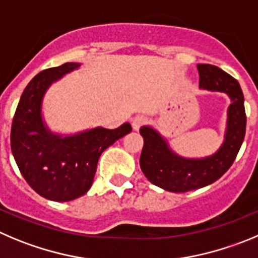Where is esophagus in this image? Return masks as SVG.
<instances>
[{"instance_id": "1", "label": "esophagus", "mask_w": 258, "mask_h": 258, "mask_svg": "<svg viewBox=\"0 0 258 258\" xmlns=\"http://www.w3.org/2000/svg\"><path fill=\"white\" fill-rule=\"evenodd\" d=\"M146 121H148V118H146L145 115H141V114L136 115V117L132 119V127H134L135 130H139L143 124L146 123Z\"/></svg>"}]
</instances>
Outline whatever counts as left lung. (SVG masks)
Returning <instances> with one entry per match:
<instances>
[{
	"instance_id": "1",
	"label": "left lung",
	"mask_w": 258,
	"mask_h": 258,
	"mask_svg": "<svg viewBox=\"0 0 258 258\" xmlns=\"http://www.w3.org/2000/svg\"><path fill=\"white\" fill-rule=\"evenodd\" d=\"M200 88L228 94L232 104L228 108L225 140L214 155L187 159L173 153L160 134L149 126L140 128L144 148L140 167L151 183L165 191L187 192L209 186L218 180L234 163L245 135L244 98L239 84L230 75L209 63L197 64Z\"/></svg>"
}]
</instances>
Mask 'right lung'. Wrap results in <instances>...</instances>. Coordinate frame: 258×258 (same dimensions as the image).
Here are the masks:
<instances>
[{
  "instance_id": "add662e5",
  "label": "right lung",
  "mask_w": 258,
  "mask_h": 258,
  "mask_svg": "<svg viewBox=\"0 0 258 258\" xmlns=\"http://www.w3.org/2000/svg\"><path fill=\"white\" fill-rule=\"evenodd\" d=\"M80 66L67 62L43 70L24 90L11 126V151L20 173L38 195L52 201H71L90 189L103 151L132 131L127 122L62 137L48 130L42 100L50 84Z\"/></svg>"
}]
</instances>
